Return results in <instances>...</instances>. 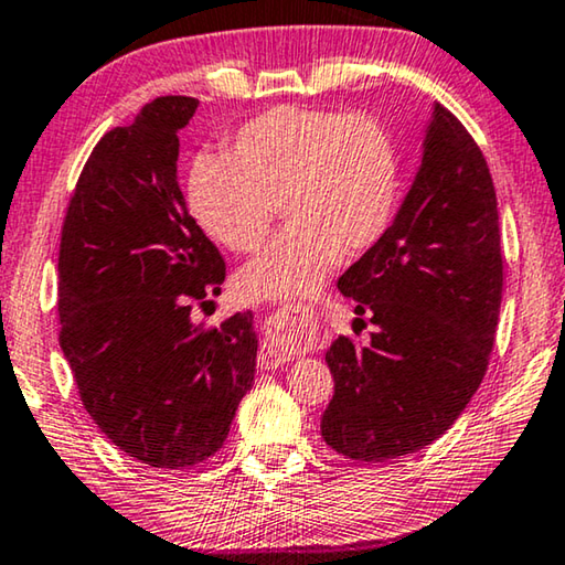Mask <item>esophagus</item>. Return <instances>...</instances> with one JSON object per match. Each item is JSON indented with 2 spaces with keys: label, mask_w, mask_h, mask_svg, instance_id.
I'll return each instance as SVG.
<instances>
[{
  "label": "esophagus",
  "mask_w": 565,
  "mask_h": 565,
  "mask_svg": "<svg viewBox=\"0 0 565 565\" xmlns=\"http://www.w3.org/2000/svg\"><path fill=\"white\" fill-rule=\"evenodd\" d=\"M317 337L315 317L303 315L301 309L281 307L264 321V342L258 352V364L266 370H276L291 360L294 352L309 347Z\"/></svg>",
  "instance_id": "34e87169"
}]
</instances>
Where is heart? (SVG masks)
I'll use <instances>...</instances> for the list:
<instances>
[{"mask_svg": "<svg viewBox=\"0 0 565 565\" xmlns=\"http://www.w3.org/2000/svg\"><path fill=\"white\" fill-rule=\"evenodd\" d=\"M223 156H201L188 178V209L205 234L231 254H254L276 205L286 218L284 234L238 271L244 301L309 297L342 254L377 246L395 221L397 150L366 115L279 105L241 125Z\"/></svg>", "mask_w": 565, "mask_h": 565, "instance_id": "heart-1", "label": "heart"}]
</instances>
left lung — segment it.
Masks as SVG:
<instances>
[{
	"label": "left lung",
	"mask_w": 565,
	"mask_h": 565,
	"mask_svg": "<svg viewBox=\"0 0 565 565\" xmlns=\"http://www.w3.org/2000/svg\"><path fill=\"white\" fill-rule=\"evenodd\" d=\"M374 331L327 352L334 397L321 437L382 462L445 435L488 372L503 299L495 185L476 138L435 105L415 183L387 234L339 276Z\"/></svg>",
	"instance_id": "obj_1"
}]
</instances>
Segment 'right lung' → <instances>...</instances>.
Wrapping results in <instances>:
<instances>
[{"instance_id":"right-lung-1","label":"right lung","mask_w":565,"mask_h":565,"mask_svg":"<svg viewBox=\"0 0 565 565\" xmlns=\"http://www.w3.org/2000/svg\"><path fill=\"white\" fill-rule=\"evenodd\" d=\"M199 100L156 97L93 148L60 238V347L107 440L150 468L181 470L226 443L254 384V315L193 324L226 264L188 213L178 130Z\"/></svg>"}]
</instances>
